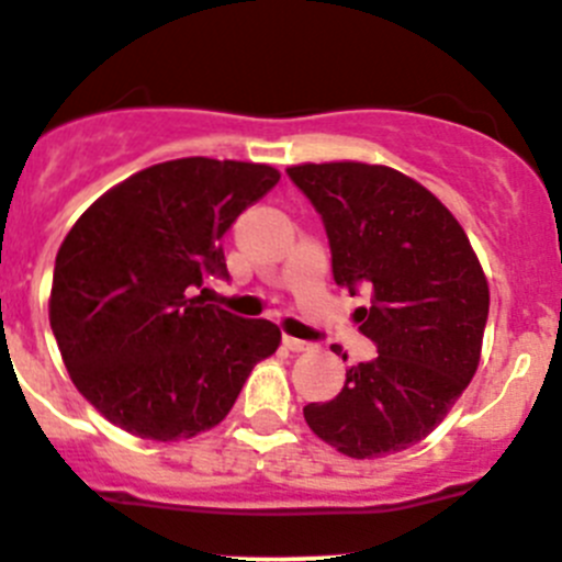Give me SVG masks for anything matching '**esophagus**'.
I'll return each mask as SVG.
<instances>
[{
  "label": "esophagus",
  "mask_w": 562,
  "mask_h": 562,
  "mask_svg": "<svg viewBox=\"0 0 562 562\" xmlns=\"http://www.w3.org/2000/svg\"><path fill=\"white\" fill-rule=\"evenodd\" d=\"M283 347L289 349V352H308L311 344L303 341V338H294V336H283Z\"/></svg>",
  "instance_id": "esophagus-1"
}]
</instances>
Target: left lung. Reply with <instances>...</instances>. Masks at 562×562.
Returning <instances> with one entry per match:
<instances>
[{
  "instance_id": "8db88e82",
  "label": "left lung",
  "mask_w": 562,
  "mask_h": 562,
  "mask_svg": "<svg viewBox=\"0 0 562 562\" xmlns=\"http://www.w3.org/2000/svg\"><path fill=\"white\" fill-rule=\"evenodd\" d=\"M286 175L322 215L333 279L371 294L355 319L380 352L347 371L336 398L305 404V424L344 457L404 451L435 431L475 374L488 316L481 262L451 210L391 166L336 160Z\"/></svg>"
}]
</instances>
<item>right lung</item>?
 Here are the masks:
<instances>
[{
    "label": "right lung",
    "mask_w": 562,
    "mask_h": 562,
    "mask_svg": "<svg viewBox=\"0 0 562 562\" xmlns=\"http://www.w3.org/2000/svg\"><path fill=\"white\" fill-rule=\"evenodd\" d=\"M279 180L268 164L177 158L136 171L76 221L48 319L70 380L105 420L142 440H191L279 349V325L196 294L207 276H229L221 237Z\"/></svg>",
    "instance_id": "obj_1"
}]
</instances>
